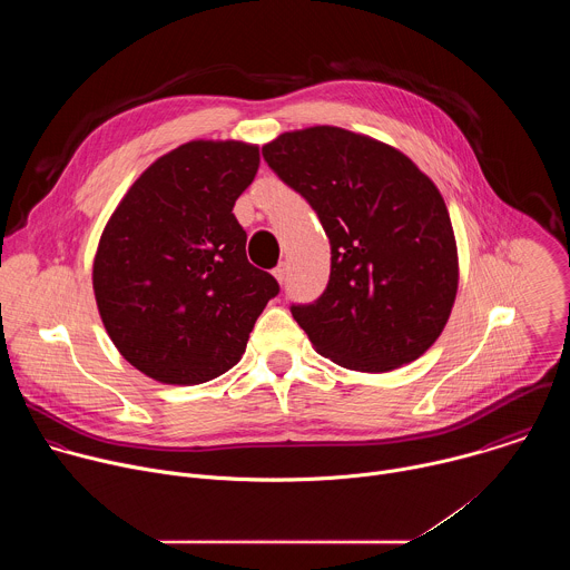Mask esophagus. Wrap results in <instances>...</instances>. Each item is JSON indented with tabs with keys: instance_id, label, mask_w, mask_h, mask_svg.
<instances>
[{
	"instance_id": "obj_1",
	"label": "esophagus",
	"mask_w": 570,
	"mask_h": 570,
	"mask_svg": "<svg viewBox=\"0 0 570 570\" xmlns=\"http://www.w3.org/2000/svg\"><path fill=\"white\" fill-rule=\"evenodd\" d=\"M273 275L277 277L279 284H284V282H286V264H279V266L273 271Z\"/></svg>"
}]
</instances>
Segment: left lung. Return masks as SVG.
Masks as SVG:
<instances>
[{
	"label": "left lung",
	"instance_id": "obj_1",
	"mask_svg": "<svg viewBox=\"0 0 570 570\" xmlns=\"http://www.w3.org/2000/svg\"><path fill=\"white\" fill-rule=\"evenodd\" d=\"M262 155L330 236L327 288L291 304L315 350L361 372L420 358L458 291L455 236L438 187L396 148L334 126L284 132Z\"/></svg>",
	"mask_w": 570,
	"mask_h": 570
}]
</instances>
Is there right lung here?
Listing matches in <instances>:
<instances>
[{
    "label": "right lung",
    "mask_w": 570,
    "mask_h": 570,
    "mask_svg": "<svg viewBox=\"0 0 570 570\" xmlns=\"http://www.w3.org/2000/svg\"><path fill=\"white\" fill-rule=\"evenodd\" d=\"M257 169V146L183 144L137 178L101 234L92 277L106 332L159 383L227 372L279 293L248 262V234L232 214Z\"/></svg>",
    "instance_id": "add662e5"
}]
</instances>
